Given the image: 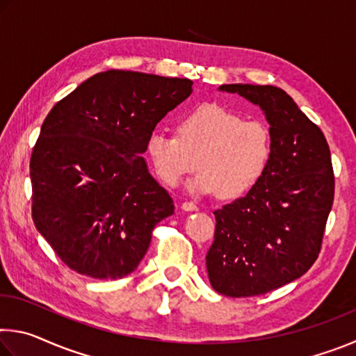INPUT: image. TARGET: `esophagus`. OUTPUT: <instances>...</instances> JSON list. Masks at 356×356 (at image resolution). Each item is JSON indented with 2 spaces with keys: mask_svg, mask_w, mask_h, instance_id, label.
<instances>
[{
  "mask_svg": "<svg viewBox=\"0 0 356 356\" xmlns=\"http://www.w3.org/2000/svg\"><path fill=\"white\" fill-rule=\"evenodd\" d=\"M197 209H200V207H197L195 202H188V201H186V202L182 204V210H185V212H196Z\"/></svg>",
  "mask_w": 356,
  "mask_h": 356,
  "instance_id": "34e87169",
  "label": "esophagus"
}]
</instances>
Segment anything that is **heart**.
I'll return each instance as SVG.
<instances>
[{
  "label": "heart",
  "instance_id": "heart-1",
  "mask_svg": "<svg viewBox=\"0 0 356 356\" xmlns=\"http://www.w3.org/2000/svg\"><path fill=\"white\" fill-rule=\"evenodd\" d=\"M146 154L168 186L179 185L197 165L201 170L188 184L190 191H218L222 200H236L262 179L272 156V134L262 120L204 104L177 119L176 136L152 131Z\"/></svg>",
  "mask_w": 356,
  "mask_h": 356
}]
</instances>
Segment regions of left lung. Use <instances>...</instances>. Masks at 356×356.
<instances>
[{
    "instance_id": "1",
    "label": "left lung",
    "mask_w": 356,
    "mask_h": 356,
    "mask_svg": "<svg viewBox=\"0 0 356 356\" xmlns=\"http://www.w3.org/2000/svg\"><path fill=\"white\" fill-rule=\"evenodd\" d=\"M259 105L270 124L272 156L243 197L215 210L206 256L209 281L226 297H254L303 276L322 248L334 176L322 130L281 88L222 84Z\"/></svg>"
}]
</instances>
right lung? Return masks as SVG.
I'll return each instance as SVG.
<instances>
[{
  "label": "right lung",
  "instance_id": "obj_1",
  "mask_svg": "<svg viewBox=\"0 0 356 356\" xmlns=\"http://www.w3.org/2000/svg\"><path fill=\"white\" fill-rule=\"evenodd\" d=\"M188 78L106 70L59 100L29 163L33 220L74 272L118 280L135 272L156 222L174 213L147 171L155 125L193 92Z\"/></svg>",
  "mask_w": 356,
  "mask_h": 356
}]
</instances>
